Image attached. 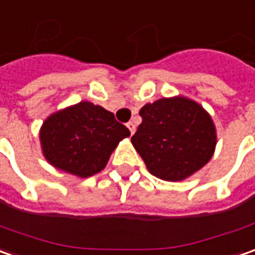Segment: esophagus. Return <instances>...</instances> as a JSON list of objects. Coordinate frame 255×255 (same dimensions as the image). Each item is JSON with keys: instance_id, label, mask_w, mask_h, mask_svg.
Returning <instances> with one entry per match:
<instances>
[{"instance_id": "34e87169", "label": "esophagus", "mask_w": 255, "mask_h": 255, "mask_svg": "<svg viewBox=\"0 0 255 255\" xmlns=\"http://www.w3.org/2000/svg\"><path fill=\"white\" fill-rule=\"evenodd\" d=\"M128 129L130 130V134H133L134 130H136V125L133 124V122H129V124H128Z\"/></svg>"}]
</instances>
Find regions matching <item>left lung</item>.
<instances>
[{
  "mask_svg": "<svg viewBox=\"0 0 255 255\" xmlns=\"http://www.w3.org/2000/svg\"><path fill=\"white\" fill-rule=\"evenodd\" d=\"M131 144L147 170L164 181H182L213 155L216 129L211 115L185 97L161 98L140 109Z\"/></svg>",
  "mask_w": 255,
  "mask_h": 255,
  "instance_id": "8db88e82",
  "label": "left lung"
}]
</instances>
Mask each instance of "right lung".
Returning <instances> with one entry per match:
<instances>
[{
    "instance_id": "right-lung-1",
    "label": "right lung",
    "mask_w": 255,
    "mask_h": 255,
    "mask_svg": "<svg viewBox=\"0 0 255 255\" xmlns=\"http://www.w3.org/2000/svg\"><path fill=\"white\" fill-rule=\"evenodd\" d=\"M128 136L129 129L112 112L87 101L54 112L40 128L46 160L81 178L104 170L119 141Z\"/></svg>"
}]
</instances>
